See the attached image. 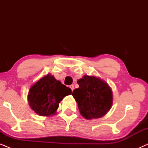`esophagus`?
<instances>
[{
  "instance_id": "34e87169",
  "label": "esophagus",
  "mask_w": 148,
  "mask_h": 148,
  "mask_svg": "<svg viewBox=\"0 0 148 148\" xmlns=\"http://www.w3.org/2000/svg\"><path fill=\"white\" fill-rule=\"evenodd\" d=\"M69 88L71 89L72 91H73V90H74V86H73V85H71V86H69Z\"/></svg>"
}]
</instances>
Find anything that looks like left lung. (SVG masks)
Here are the masks:
<instances>
[{"mask_svg":"<svg viewBox=\"0 0 148 148\" xmlns=\"http://www.w3.org/2000/svg\"><path fill=\"white\" fill-rule=\"evenodd\" d=\"M73 92L80 114L86 119L101 118L111 108L112 94L110 87L100 79L85 75Z\"/></svg>","mask_w":148,"mask_h":148,"instance_id":"left-lung-1","label":"left lung"}]
</instances>
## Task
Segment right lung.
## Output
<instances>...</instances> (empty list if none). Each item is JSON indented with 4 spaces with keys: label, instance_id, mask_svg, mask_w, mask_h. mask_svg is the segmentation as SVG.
<instances>
[{
    "label": "right lung",
    "instance_id": "right-lung-1",
    "mask_svg": "<svg viewBox=\"0 0 148 148\" xmlns=\"http://www.w3.org/2000/svg\"><path fill=\"white\" fill-rule=\"evenodd\" d=\"M69 94H71L69 88L48 74L29 89L28 102L36 113L40 116H50L55 114L62 98Z\"/></svg>",
    "mask_w": 148,
    "mask_h": 148
}]
</instances>
